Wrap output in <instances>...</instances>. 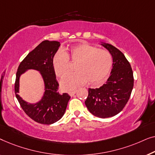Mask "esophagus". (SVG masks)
<instances>
[{
	"label": "esophagus",
	"mask_w": 155,
	"mask_h": 155,
	"mask_svg": "<svg viewBox=\"0 0 155 155\" xmlns=\"http://www.w3.org/2000/svg\"><path fill=\"white\" fill-rule=\"evenodd\" d=\"M76 93V91H70V92H69V95H70V96H73Z\"/></svg>",
	"instance_id": "34e87169"
}]
</instances>
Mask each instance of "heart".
Returning <instances> with one entry per match:
<instances>
[{"instance_id":"obj_1","label":"heart","mask_w":155,"mask_h":155,"mask_svg":"<svg viewBox=\"0 0 155 155\" xmlns=\"http://www.w3.org/2000/svg\"><path fill=\"white\" fill-rule=\"evenodd\" d=\"M69 62L77 63V71L61 80V87L64 91L74 90L88 81L91 85L102 84L108 78L113 64L107 51L82 43L54 55L52 64L57 77L61 78L68 72Z\"/></svg>"}]
</instances>
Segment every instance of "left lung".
I'll return each mask as SVG.
<instances>
[{"instance_id":"obj_1","label":"left lung","mask_w":155,"mask_h":155,"mask_svg":"<svg viewBox=\"0 0 155 155\" xmlns=\"http://www.w3.org/2000/svg\"><path fill=\"white\" fill-rule=\"evenodd\" d=\"M113 58V68L106 84L98 88H88L85 101L91 114L107 118L119 114L127 103L134 88V74L130 64L121 52L113 45L103 43Z\"/></svg>"}]
</instances>
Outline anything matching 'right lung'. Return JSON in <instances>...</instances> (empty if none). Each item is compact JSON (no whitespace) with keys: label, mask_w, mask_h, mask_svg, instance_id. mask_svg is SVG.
<instances>
[{"label":"right lung","mask_w":155,"mask_h":155,"mask_svg":"<svg viewBox=\"0 0 155 155\" xmlns=\"http://www.w3.org/2000/svg\"><path fill=\"white\" fill-rule=\"evenodd\" d=\"M60 45L58 41H43L21 61L16 74L15 93L21 107L31 119L42 124H52L60 120L71 97L67 93H59V84L52 64L53 56ZM31 68L40 71L45 84L44 97L36 104H28L18 95L19 77Z\"/></svg>","instance_id":"1"}]
</instances>
